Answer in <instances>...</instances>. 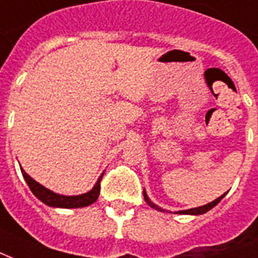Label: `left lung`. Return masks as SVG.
<instances>
[{"instance_id":"1","label":"left lung","mask_w":258,"mask_h":258,"mask_svg":"<svg viewBox=\"0 0 258 258\" xmlns=\"http://www.w3.org/2000/svg\"><path fill=\"white\" fill-rule=\"evenodd\" d=\"M224 196H226V194H223L221 197L216 198L215 201L209 202V204H207V205H202V207H198V208H192V209H187V211L175 212V213H179V215H202V213H207V212H208V211H211L212 208L215 207V205H217V204H219V202L221 201V198L224 197ZM144 197H145V201L148 202V204H149V205H150V207H152V208H156V209H158V211H163V212H164V209H161V208H158L157 205H154L153 202H152V201H150V200H149L148 194H146V192H145V191H144Z\"/></svg>"}]
</instances>
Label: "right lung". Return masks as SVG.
Segmentation results:
<instances>
[{"label":"right lung","mask_w":258,"mask_h":258,"mask_svg":"<svg viewBox=\"0 0 258 258\" xmlns=\"http://www.w3.org/2000/svg\"><path fill=\"white\" fill-rule=\"evenodd\" d=\"M20 169H22L23 177L27 182L28 187L31 188L32 194L38 200H41L43 204L54 208H83L91 205L93 202L97 201V198L100 196V182L102 179V175H104V173L101 175L98 182L95 183L94 187L91 188L89 192H85V194H81V196H61V194L53 192L49 188L43 187L37 180H34L30 175H27V172L23 168H20Z\"/></svg>","instance_id":"add662e5"}]
</instances>
